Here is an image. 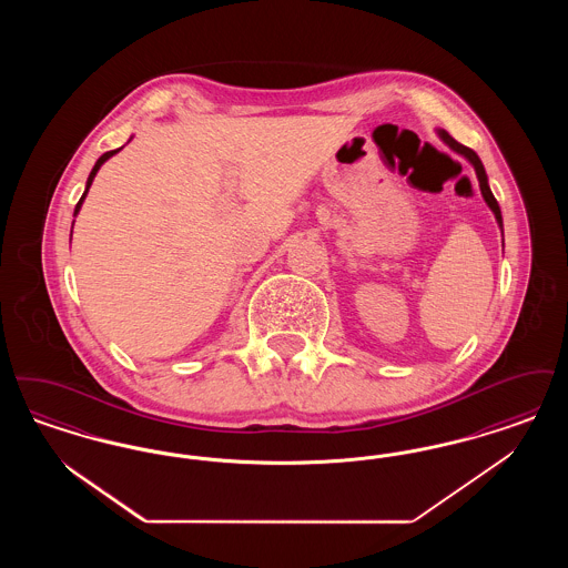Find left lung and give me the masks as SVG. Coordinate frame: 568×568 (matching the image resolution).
Segmentation results:
<instances>
[{
	"instance_id": "obj_1",
	"label": "left lung",
	"mask_w": 568,
	"mask_h": 568,
	"mask_svg": "<svg viewBox=\"0 0 568 568\" xmlns=\"http://www.w3.org/2000/svg\"><path fill=\"white\" fill-rule=\"evenodd\" d=\"M440 138L454 149V151H458L459 155H464L468 162L475 165V172H477V179H479V187H481V193H484V197H486L487 206L491 209V213L496 215V221H498V225L503 227V216H500V206H498V202H496V197H494V193L489 190V185H487V174L486 168H484V163L479 160V155L473 151V149H468V146H464V144H459L456 142L452 135L447 134V132H440Z\"/></svg>"
}]
</instances>
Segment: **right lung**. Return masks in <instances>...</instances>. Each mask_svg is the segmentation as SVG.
<instances>
[{
  "mask_svg": "<svg viewBox=\"0 0 568 568\" xmlns=\"http://www.w3.org/2000/svg\"><path fill=\"white\" fill-rule=\"evenodd\" d=\"M114 153H119V149H116V151H109V153H104V155H102V158H100V160H98V162H95V165H93V170H91V174H89V179H87V190H84V193H82L81 200H79V204H77V211H74V215H77V213H79V211H81L82 200H84V195H87V191H89V187H91V183H93V179H95V174H98V170H100V165H102V163L106 162V160H109V158H112V155H114Z\"/></svg>",
  "mask_w": 568,
  "mask_h": 568,
  "instance_id": "1",
  "label": "right lung"
}]
</instances>
